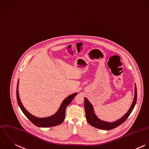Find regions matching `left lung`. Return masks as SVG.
Returning a JSON list of instances; mask_svg holds the SVG:
<instances>
[{"mask_svg": "<svg viewBox=\"0 0 149 149\" xmlns=\"http://www.w3.org/2000/svg\"><path fill=\"white\" fill-rule=\"evenodd\" d=\"M137 99V90H136V86H135V96L134 101L132 102V104L128 112L120 119L118 120L117 121H116L113 123H108L106 121H103L99 119L95 114L94 111V109L90 102L88 100V99L84 98V108L86 111V119L88 121V123L94 127H95L97 128L103 130H110L112 129H114L121 124H123L129 117L131 112L132 111Z\"/></svg>", "mask_w": 149, "mask_h": 149, "instance_id": "left-lung-1", "label": "left lung"}]
</instances>
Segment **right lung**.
Returning a JSON list of instances; mask_svg holds the SVG:
<instances>
[{"label":"right lung","instance_id":"1","mask_svg":"<svg viewBox=\"0 0 149 149\" xmlns=\"http://www.w3.org/2000/svg\"><path fill=\"white\" fill-rule=\"evenodd\" d=\"M77 95V93H75L66 98L63 100L62 102L59 109L57 111V112L54 115L45 118H38L35 117L34 116L30 114L23 106L22 104L19 99V94H18V81L17 83V100L18 104L21 109L23 113L25 115V116L35 125L39 127H50L55 125H59L61 124L65 117V110L66 107L69 104V103L72 102L73 99Z\"/></svg>","mask_w":149,"mask_h":149}]
</instances>
